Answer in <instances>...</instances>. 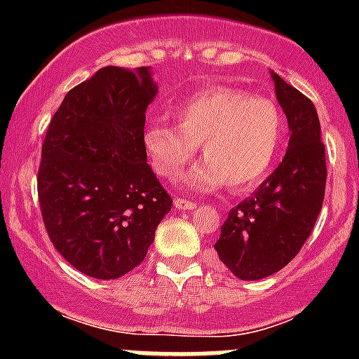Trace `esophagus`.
I'll use <instances>...</instances> for the list:
<instances>
[{"label": "esophagus", "instance_id": "obj_1", "mask_svg": "<svg viewBox=\"0 0 359 359\" xmlns=\"http://www.w3.org/2000/svg\"><path fill=\"white\" fill-rule=\"evenodd\" d=\"M173 205H175L177 210H194L196 208V203L184 200V198H175V200H173Z\"/></svg>", "mask_w": 359, "mask_h": 359}]
</instances>
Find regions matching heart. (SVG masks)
Returning <instances> with one entry per match:
<instances>
[{
	"label": "heart",
	"instance_id": "heart-1",
	"mask_svg": "<svg viewBox=\"0 0 359 359\" xmlns=\"http://www.w3.org/2000/svg\"><path fill=\"white\" fill-rule=\"evenodd\" d=\"M179 123L165 118L144 128L146 156L158 175L175 180L193 161L200 144L205 159L186 177L198 193L229 184L238 193L262 184L285 142V121L276 104L229 86H213L173 106Z\"/></svg>",
	"mask_w": 359,
	"mask_h": 359
}]
</instances>
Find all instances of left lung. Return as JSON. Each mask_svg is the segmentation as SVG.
Masks as SVG:
<instances>
[{
	"mask_svg": "<svg viewBox=\"0 0 359 359\" xmlns=\"http://www.w3.org/2000/svg\"><path fill=\"white\" fill-rule=\"evenodd\" d=\"M288 121L283 161L259 189L227 215L215 243L219 259L240 280H262L283 269L309 238L327 184L325 144L314 104L271 71Z\"/></svg>",
	"mask_w": 359,
	"mask_h": 359,
	"instance_id": "left-lung-1",
	"label": "left lung"
}]
</instances>
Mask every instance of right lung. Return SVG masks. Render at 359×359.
<instances>
[{
    "label": "right lung",
    "mask_w": 359,
    "mask_h": 359,
    "mask_svg": "<svg viewBox=\"0 0 359 359\" xmlns=\"http://www.w3.org/2000/svg\"><path fill=\"white\" fill-rule=\"evenodd\" d=\"M156 93L151 67H102L64 97L46 130L43 222L57 252L90 278L116 280L139 266L172 208L142 144Z\"/></svg>",
    "instance_id": "add662e5"
}]
</instances>
